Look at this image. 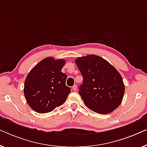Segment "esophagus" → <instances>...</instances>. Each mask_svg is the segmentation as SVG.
I'll list each match as a JSON object with an SVG mask.
<instances>
[{
    "label": "esophagus",
    "instance_id": "esophagus-1",
    "mask_svg": "<svg viewBox=\"0 0 147 147\" xmlns=\"http://www.w3.org/2000/svg\"><path fill=\"white\" fill-rule=\"evenodd\" d=\"M76 89H77V85H76V84H74V85L73 86V90H76Z\"/></svg>",
    "mask_w": 147,
    "mask_h": 147
}]
</instances>
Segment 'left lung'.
Returning <instances> with one entry per match:
<instances>
[{
    "label": "left lung",
    "instance_id": "1",
    "mask_svg": "<svg viewBox=\"0 0 147 147\" xmlns=\"http://www.w3.org/2000/svg\"><path fill=\"white\" fill-rule=\"evenodd\" d=\"M75 63L83 77L78 93L86 107L101 115L118 108L125 88L117 70L106 60L94 55L78 57Z\"/></svg>",
    "mask_w": 147,
    "mask_h": 147
}]
</instances>
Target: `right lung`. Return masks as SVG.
<instances>
[{"label":"right lung","instance_id":"right-lung-1","mask_svg":"<svg viewBox=\"0 0 147 147\" xmlns=\"http://www.w3.org/2000/svg\"><path fill=\"white\" fill-rule=\"evenodd\" d=\"M65 59H42L32 68L24 81V94L30 108L39 113L53 111L65 102L71 89L67 75L61 71Z\"/></svg>","mask_w":147,"mask_h":147}]
</instances>
